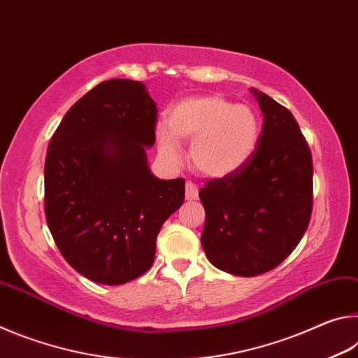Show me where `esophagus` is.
Masks as SVG:
<instances>
[{"instance_id":"34e87169","label":"esophagus","mask_w":358,"mask_h":358,"mask_svg":"<svg viewBox=\"0 0 358 358\" xmlns=\"http://www.w3.org/2000/svg\"><path fill=\"white\" fill-rule=\"evenodd\" d=\"M186 201H196L199 197V187L196 183H192V181H186Z\"/></svg>"}]
</instances>
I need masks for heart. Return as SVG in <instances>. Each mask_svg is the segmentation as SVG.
<instances>
[{"mask_svg":"<svg viewBox=\"0 0 358 358\" xmlns=\"http://www.w3.org/2000/svg\"><path fill=\"white\" fill-rule=\"evenodd\" d=\"M260 137V120L250 106L224 96H192L172 108L156 128L157 145L169 159L178 157V142L191 141L189 159L211 178L237 172L251 159Z\"/></svg>","mask_w":358,"mask_h":358,"instance_id":"obj_1","label":"heart"}]
</instances>
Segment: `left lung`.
Masks as SVG:
<instances>
[{
  "label": "left lung",
  "mask_w": 358,
  "mask_h": 358,
  "mask_svg": "<svg viewBox=\"0 0 358 358\" xmlns=\"http://www.w3.org/2000/svg\"><path fill=\"white\" fill-rule=\"evenodd\" d=\"M264 126L237 172L205 183L202 246L216 268L256 276L280 265L306 232L313 211V157L286 107L251 88Z\"/></svg>",
  "instance_id": "obj_1"
}]
</instances>
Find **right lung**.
I'll use <instances>...</instances> for the list:
<instances>
[{
  "label": "right lung",
  "mask_w": 358,
  "mask_h": 358,
  "mask_svg": "<svg viewBox=\"0 0 358 358\" xmlns=\"http://www.w3.org/2000/svg\"><path fill=\"white\" fill-rule=\"evenodd\" d=\"M157 110L145 85H96L64 115L45 156V220L72 268L118 286L155 260L162 224L185 201V180L150 172Z\"/></svg>",
  "instance_id": "1"
}]
</instances>
